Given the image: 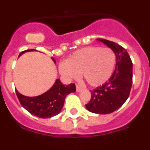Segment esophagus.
<instances>
[{
    "label": "esophagus",
    "mask_w": 150,
    "mask_h": 150,
    "mask_svg": "<svg viewBox=\"0 0 150 150\" xmlns=\"http://www.w3.org/2000/svg\"><path fill=\"white\" fill-rule=\"evenodd\" d=\"M76 91H77V92H79V91H81L82 90H83V88L80 86H76Z\"/></svg>",
    "instance_id": "34e87169"
}]
</instances>
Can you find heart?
Wrapping results in <instances>:
<instances>
[{
  "label": "heart",
  "mask_w": 150,
  "mask_h": 150,
  "mask_svg": "<svg viewBox=\"0 0 150 150\" xmlns=\"http://www.w3.org/2000/svg\"><path fill=\"white\" fill-rule=\"evenodd\" d=\"M116 63L111 49L87 46L80 49L59 65V72L69 79L79 78L80 74L90 86H100L111 77Z\"/></svg>",
  "instance_id": "obj_1"
}]
</instances>
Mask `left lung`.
<instances>
[{
    "mask_svg": "<svg viewBox=\"0 0 150 150\" xmlns=\"http://www.w3.org/2000/svg\"><path fill=\"white\" fill-rule=\"evenodd\" d=\"M97 40L104 43L114 52L116 56V67L108 81L91 91V98L86 107L94 113L108 114L119 109L128 99L132 86L133 64L122 46L105 39Z\"/></svg>",
    "mask_w": 150,
    "mask_h": 150,
    "instance_id": "1",
    "label": "left lung"
}]
</instances>
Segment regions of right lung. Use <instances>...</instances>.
<instances>
[{
  "label": "right lung",
  "mask_w": 150,
  "mask_h": 150,
  "mask_svg": "<svg viewBox=\"0 0 150 150\" xmlns=\"http://www.w3.org/2000/svg\"><path fill=\"white\" fill-rule=\"evenodd\" d=\"M35 50H28L20 52L18 57L28 52H34ZM56 63L55 59L52 58ZM76 91L74 83L64 85L60 79L55 80L53 86L46 92L38 96L28 97L22 95L16 89L17 97L22 107L34 116L40 118H51L58 115L63 108L64 100L69 94Z\"/></svg>",
  "instance_id": "obj_1"
}]
</instances>
